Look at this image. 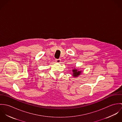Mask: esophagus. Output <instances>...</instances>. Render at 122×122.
Masks as SVG:
<instances>
[{
  "instance_id": "obj_1",
  "label": "esophagus",
  "mask_w": 122,
  "mask_h": 122,
  "mask_svg": "<svg viewBox=\"0 0 122 122\" xmlns=\"http://www.w3.org/2000/svg\"><path fill=\"white\" fill-rule=\"evenodd\" d=\"M55 61H56L57 63H60L61 62V59H56V60H55Z\"/></svg>"
}]
</instances>
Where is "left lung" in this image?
Segmentation results:
<instances>
[{
	"label": "left lung",
	"instance_id": "left-lung-1",
	"mask_svg": "<svg viewBox=\"0 0 122 122\" xmlns=\"http://www.w3.org/2000/svg\"><path fill=\"white\" fill-rule=\"evenodd\" d=\"M72 72H73V74H72L73 76H72L75 77L79 76L80 75L82 72L81 70H79L78 69H76V68H74V69L72 70Z\"/></svg>",
	"mask_w": 122,
	"mask_h": 122
}]
</instances>
